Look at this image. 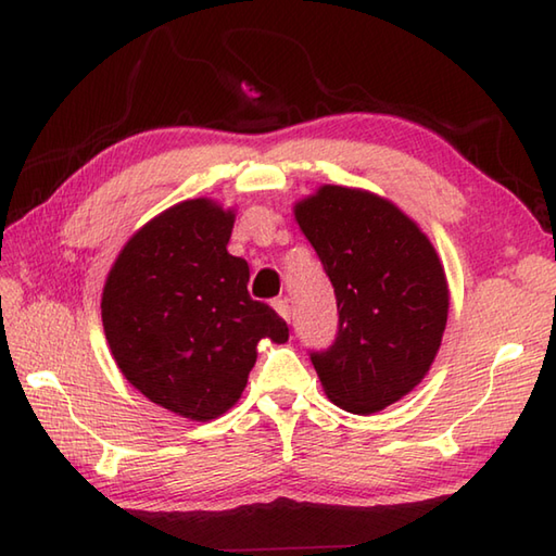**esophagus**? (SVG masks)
<instances>
[{
    "instance_id": "esophagus-1",
    "label": "esophagus",
    "mask_w": 556,
    "mask_h": 556,
    "mask_svg": "<svg viewBox=\"0 0 556 556\" xmlns=\"http://www.w3.org/2000/svg\"><path fill=\"white\" fill-rule=\"evenodd\" d=\"M271 305H275V311H277L281 317H285V320H291V308H289V301H287V299H277Z\"/></svg>"
}]
</instances>
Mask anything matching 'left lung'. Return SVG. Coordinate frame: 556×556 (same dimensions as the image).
<instances>
[{"label":"left lung","instance_id":"1","mask_svg":"<svg viewBox=\"0 0 556 556\" xmlns=\"http://www.w3.org/2000/svg\"><path fill=\"white\" fill-rule=\"evenodd\" d=\"M293 212L339 311L332 346L311 361L339 408L370 416L406 396L440 351L444 267L418 224L375 193L323 186Z\"/></svg>","mask_w":556,"mask_h":556}]
</instances>
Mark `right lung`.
<instances>
[{
  "instance_id": "add662e5",
  "label": "right lung",
  "mask_w": 556,
  "mask_h": 556,
  "mask_svg": "<svg viewBox=\"0 0 556 556\" xmlns=\"http://www.w3.org/2000/svg\"><path fill=\"white\" fill-rule=\"evenodd\" d=\"M231 229V210L184 200L128 239L102 293L104 337L126 380L200 422L241 399L260 339H289L287 323L248 293V263L227 251Z\"/></svg>"
}]
</instances>
